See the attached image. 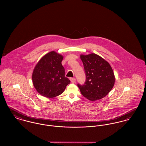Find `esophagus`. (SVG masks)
Segmentation results:
<instances>
[{"instance_id": "obj_1", "label": "esophagus", "mask_w": 146, "mask_h": 146, "mask_svg": "<svg viewBox=\"0 0 146 146\" xmlns=\"http://www.w3.org/2000/svg\"><path fill=\"white\" fill-rule=\"evenodd\" d=\"M70 80H71V82L72 83H75V82H76V79H75V78H72L70 79Z\"/></svg>"}]
</instances>
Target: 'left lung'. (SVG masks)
I'll return each instance as SVG.
<instances>
[{"instance_id": "1", "label": "left lung", "mask_w": 146, "mask_h": 146, "mask_svg": "<svg viewBox=\"0 0 146 146\" xmlns=\"http://www.w3.org/2000/svg\"><path fill=\"white\" fill-rule=\"evenodd\" d=\"M86 75L83 85L78 84L82 94L90 101L104 97L112 89L115 76L110 64L98 55L80 56Z\"/></svg>"}]
</instances>
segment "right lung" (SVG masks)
Returning <instances> with one entry per match:
<instances>
[{
	"mask_svg": "<svg viewBox=\"0 0 146 146\" xmlns=\"http://www.w3.org/2000/svg\"><path fill=\"white\" fill-rule=\"evenodd\" d=\"M63 56L52 51L43 56L36 65L32 76L37 92L47 98L62 94L70 80L64 76Z\"/></svg>",
	"mask_w": 146,
	"mask_h": 146,
	"instance_id": "1",
	"label": "right lung"
}]
</instances>
